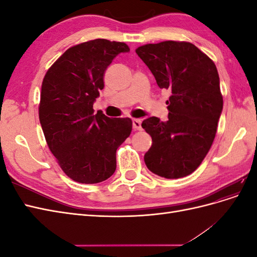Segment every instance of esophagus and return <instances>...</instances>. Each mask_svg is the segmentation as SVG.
Returning a JSON list of instances; mask_svg holds the SVG:
<instances>
[{
	"label": "esophagus",
	"instance_id": "34e87169",
	"mask_svg": "<svg viewBox=\"0 0 257 257\" xmlns=\"http://www.w3.org/2000/svg\"><path fill=\"white\" fill-rule=\"evenodd\" d=\"M133 128L135 131L142 130V120L141 119H133Z\"/></svg>",
	"mask_w": 257,
	"mask_h": 257
}]
</instances>
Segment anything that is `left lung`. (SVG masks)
I'll return each mask as SVG.
<instances>
[{"instance_id":"8db88e82","label":"left lung","mask_w":257,"mask_h":257,"mask_svg":"<svg viewBox=\"0 0 257 257\" xmlns=\"http://www.w3.org/2000/svg\"><path fill=\"white\" fill-rule=\"evenodd\" d=\"M136 53L161 89L172 91L167 121L150 116L142 126L152 137L145 163L153 174L178 179L201 164L214 141L223 109L220 78L213 61L188 42L147 44Z\"/></svg>"}]
</instances>
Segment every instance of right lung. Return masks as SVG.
I'll return each mask as SVG.
<instances>
[{
  "label": "right lung",
  "instance_id": "right-lung-1",
  "mask_svg": "<svg viewBox=\"0 0 257 257\" xmlns=\"http://www.w3.org/2000/svg\"><path fill=\"white\" fill-rule=\"evenodd\" d=\"M125 43L103 38L68 48L46 73L38 107L50 151L72 180L93 184L111 177L115 152L132 132L130 118L94 114L93 103L104 89V74Z\"/></svg>",
  "mask_w": 257,
  "mask_h": 257
}]
</instances>
